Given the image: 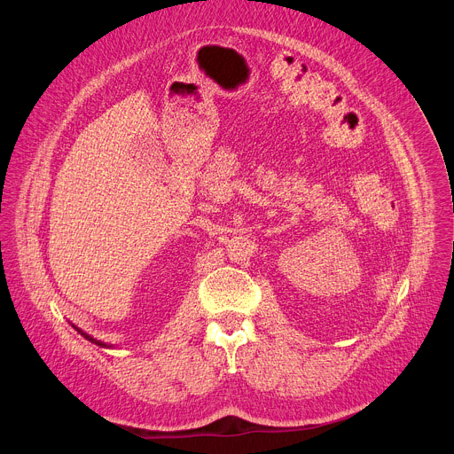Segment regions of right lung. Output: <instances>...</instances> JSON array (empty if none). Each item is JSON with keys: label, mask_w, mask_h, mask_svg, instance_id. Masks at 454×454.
I'll use <instances>...</instances> for the list:
<instances>
[{"label": "right lung", "mask_w": 454, "mask_h": 454, "mask_svg": "<svg viewBox=\"0 0 454 454\" xmlns=\"http://www.w3.org/2000/svg\"><path fill=\"white\" fill-rule=\"evenodd\" d=\"M79 333H81V331H79ZM82 336H86V334L82 333ZM86 338H88L90 341H95V340H93V338H90V336H86ZM95 343H97V345H100V347H107V345H104V343H100V341H95Z\"/></svg>", "instance_id": "right-lung-1"}]
</instances>
